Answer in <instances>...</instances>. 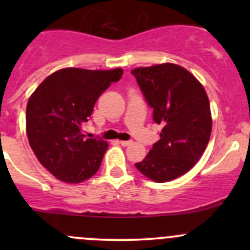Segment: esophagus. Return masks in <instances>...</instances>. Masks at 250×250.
<instances>
[{"instance_id":"34e87169","label":"esophagus","mask_w":250,"mask_h":250,"mask_svg":"<svg viewBox=\"0 0 250 250\" xmlns=\"http://www.w3.org/2000/svg\"><path fill=\"white\" fill-rule=\"evenodd\" d=\"M120 144L122 146H129L130 144H132V141H130V140H122V141H120Z\"/></svg>"}]
</instances>
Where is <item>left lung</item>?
<instances>
[{"instance_id": "obj_1", "label": "left lung", "mask_w": 250, "mask_h": 250, "mask_svg": "<svg viewBox=\"0 0 250 250\" xmlns=\"http://www.w3.org/2000/svg\"><path fill=\"white\" fill-rule=\"evenodd\" d=\"M153 121L162 125L160 140L135 167L156 183L179 178L196 165L211 133L209 99L203 85L184 67L161 64L132 70Z\"/></svg>"}]
</instances>
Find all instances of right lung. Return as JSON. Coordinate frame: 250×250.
Listing matches in <instances>:
<instances>
[{"instance_id":"add662e5","label":"right lung","mask_w":250,"mask_h":250,"mask_svg":"<svg viewBox=\"0 0 250 250\" xmlns=\"http://www.w3.org/2000/svg\"><path fill=\"white\" fill-rule=\"evenodd\" d=\"M122 75V69L67 67L48 76L30 97V146L41 165L59 180L82 183L99 169L109 145L98 138H85L81 125L90 117L98 98Z\"/></svg>"}]
</instances>
